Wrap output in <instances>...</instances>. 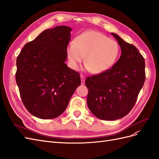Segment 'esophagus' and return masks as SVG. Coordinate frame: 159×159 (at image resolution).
I'll list each match as a JSON object with an SVG mask.
<instances>
[{
  "label": "esophagus",
  "instance_id": "1",
  "mask_svg": "<svg viewBox=\"0 0 159 159\" xmlns=\"http://www.w3.org/2000/svg\"><path fill=\"white\" fill-rule=\"evenodd\" d=\"M80 78H81V83L82 85L85 84V77L83 75H80Z\"/></svg>",
  "mask_w": 159,
  "mask_h": 159
}]
</instances>
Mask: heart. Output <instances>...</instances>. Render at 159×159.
I'll list each match as a JSON object with an SVG mask.
<instances>
[{
  "instance_id": "heart-1",
  "label": "heart",
  "mask_w": 159,
  "mask_h": 159,
  "mask_svg": "<svg viewBox=\"0 0 159 159\" xmlns=\"http://www.w3.org/2000/svg\"><path fill=\"white\" fill-rule=\"evenodd\" d=\"M118 43L97 31L85 32L70 44L67 54L72 68L78 70L85 57L84 64L93 74L108 70L119 55Z\"/></svg>"
}]
</instances>
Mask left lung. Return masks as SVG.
<instances>
[{
  "mask_svg": "<svg viewBox=\"0 0 159 159\" xmlns=\"http://www.w3.org/2000/svg\"><path fill=\"white\" fill-rule=\"evenodd\" d=\"M121 47V56L111 69L88 77V106L96 117L106 121L127 115L136 103L145 80V63L137 48L111 33Z\"/></svg>",
  "mask_w": 159,
  "mask_h": 159,
  "instance_id": "obj_1",
  "label": "left lung"
}]
</instances>
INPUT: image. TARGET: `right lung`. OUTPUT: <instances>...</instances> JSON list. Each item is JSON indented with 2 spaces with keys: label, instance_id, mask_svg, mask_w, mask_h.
Here are the masks:
<instances>
[{
  "label": "right lung",
  "instance_id": "1",
  "mask_svg": "<svg viewBox=\"0 0 159 159\" xmlns=\"http://www.w3.org/2000/svg\"><path fill=\"white\" fill-rule=\"evenodd\" d=\"M71 31L66 26L45 30L17 57L16 81L22 103L38 118L60 116L81 84L80 74L65 63Z\"/></svg>",
  "mask_w": 159,
  "mask_h": 159
}]
</instances>
